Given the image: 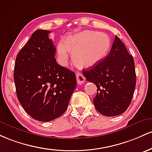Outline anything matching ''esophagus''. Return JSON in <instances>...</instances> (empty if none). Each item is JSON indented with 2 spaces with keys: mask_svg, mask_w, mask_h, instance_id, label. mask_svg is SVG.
<instances>
[{
  "mask_svg": "<svg viewBox=\"0 0 152 152\" xmlns=\"http://www.w3.org/2000/svg\"><path fill=\"white\" fill-rule=\"evenodd\" d=\"M76 78H77V83L78 85H81L85 83V77L83 76V75L81 74L80 72L76 73Z\"/></svg>",
  "mask_w": 152,
  "mask_h": 152,
  "instance_id": "esophagus-1",
  "label": "esophagus"
}]
</instances>
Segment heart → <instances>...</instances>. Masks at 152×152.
Returning a JSON list of instances; mask_svg holds the SVG:
<instances>
[{
  "mask_svg": "<svg viewBox=\"0 0 152 152\" xmlns=\"http://www.w3.org/2000/svg\"><path fill=\"white\" fill-rule=\"evenodd\" d=\"M110 48L108 36L101 32L85 31L68 36L57 47L59 62L64 64L68 52L72 54L73 63L79 68H88L98 64L108 55Z\"/></svg>",
  "mask_w": 152,
  "mask_h": 152,
  "instance_id": "1",
  "label": "heart"
}]
</instances>
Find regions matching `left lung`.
<instances>
[{
    "instance_id": "obj_1",
    "label": "left lung",
    "mask_w": 152,
    "mask_h": 152,
    "mask_svg": "<svg viewBox=\"0 0 152 152\" xmlns=\"http://www.w3.org/2000/svg\"><path fill=\"white\" fill-rule=\"evenodd\" d=\"M83 73L98 88L93 103L99 113L115 116L127 110L136 87L135 64L132 55L117 36L108 55Z\"/></svg>"
}]
</instances>
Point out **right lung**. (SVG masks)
Here are the masks:
<instances>
[{
	"label": "right lung",
	"mask_w": 152,
	"mask_h": 152,
	"mask_svg": "<svg viewBox=\"0 0 152 152\" xmlns=\"http://www.w3.org/2000/svg\"><path fill=\"white\" fill-rule=\"evenodd\" d=\"M50 32H34L17 54L13 74L18 101L31 117L42 122L66 111L77 85L74 72L59 65L54 58Z\"/></svg>",
	"instance_id": "1"
}]
</instances>
